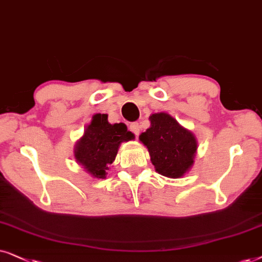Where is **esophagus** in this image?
Masks as SVG:
<instances>
[{
	"label": "esophagus",
	"instance_id": "1",
	"mask_svg": "<svg viewBox=\"0 0 262 262\" xmlns=\"http://www.w3.org/2000/svg\"><path fill=\"white\" fill-rule=\"evenodd\" d=\"M129 129H130V132H133L135 135H138L140 133V124H139L138 122H133V123H130V125H129Z\"/></svg>",
	"mask_w": 262,
	"mask_h": 262
}]
</instances>
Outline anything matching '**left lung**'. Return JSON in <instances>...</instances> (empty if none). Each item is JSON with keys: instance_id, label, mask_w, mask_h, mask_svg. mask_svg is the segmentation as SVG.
Masks as SVG:
<instances>
[{"instance_id": "1", "label": "left lung", "mask_w": 262, "mask_h": 262, "mask_svg": "<svg viewBox=\"0 0 262 262\" xmlns=\"http://www.w3.org/2000/svg\"><path fill=\"white\" fill-rule=\"evenodd\" d=\"M149 121L151 127L139 139L147 147L156 171L170 179H180L193 166L196 139L166 113L152 114Z\"/></svg>"}]
</instances>
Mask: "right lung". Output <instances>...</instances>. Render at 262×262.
Here are the masks:
<instances>
[{
	"label": "right lung",
	"mask_w": 262,
	"mask_h": 262,
	"mask_svg": "<svg viewBox=\"0 0 262 262\" xmlns=\"http://www.w3.org/2000/svg\"><path fill=\"white\" fill-rule=\"evenodd\" d=\"M134 138V134L128 130L124 123L110 124L107 115L96 114L85 133L75 144L74 157L93 177L105 179L121 142L133 140Z\"/></svg>",
	"instance_id": "right-lung-1"
}]
</instances>
